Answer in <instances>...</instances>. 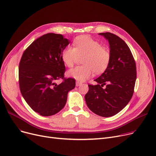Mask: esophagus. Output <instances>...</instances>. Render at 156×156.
<instances>
[{
	"mask_svg": "<svg viewBox=\"0 0 156 156\" xmlns=\"http://www.w3.org/2000/svg\"><path fill=\"white\" fill-rule=\"evenodd\" d=\"M81 84H82V83H81V82H80V81H76V85L77 86V87H78V86H80V85H81Z\"/></svg>",
	"mask_w": 156,
	"mask_h": 156,
	"instance_id": "1",
	"label": "esophagus"
}]
</instances>
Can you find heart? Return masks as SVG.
<instances>
[{"label":"heart","mask_w":156,"mask_h":156,"mask_svg":"<svg viewBox=\"0 0 156 156\" xmlns=\"http://www.w3.org/2000/svg\"><path fill=\"white\" fill-rule=\"evenodd\" d=\"M74 47H67L62 53V60L68 68L73 66L79 57H82L83 65L69 70L68 75L78 81H85L93 73H103L111 60L109 49L101 45L100 43L90 37L81 35L77 37L73 42Z\"/></svg>","instance_id":"1"}]
</instances>
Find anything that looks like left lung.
<instances>
[{"mask_svg": "<svg viewBox=\"0 0 156 156\" xmlns=\"http://www.w3.org/2000/svg\"><path fill=\"white\" fill-rule=\"evenodd\" d=\"M99 34L108 40L111 60L107 69L94 80L98 84L88 85L85 99L93 112L111 117L120 112L132 99L136 78V64L123 40L109 32Z\"/></svg>", "mask_w": 156, "mask_h": 156, "instance_id": "obj_1", "label": "left lung"}]
</instances>
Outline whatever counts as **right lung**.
<instances>
[{"label": "right lung", "instance_id": "obj_1", "mask_svg": "<svg viewBox=\"0 0 156 156\" xmlns=\"http://www.w3.org/2000/svg\"><path fill=\"white\" fill-rule=\"evenodd\" d=\"M70 41L52 33L36 39L23 54L19 65L21 93L30 107L43 116L59 112L67 101L75 80L64 78L62 53ZM63 81L57 84L55 81Z\"/></svg>", "mask_w": 156, "mask_h": 156}]
</instances>
